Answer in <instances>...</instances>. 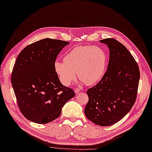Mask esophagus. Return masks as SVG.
<instances>
[{
    "label": "esophagus",
    "instance_id": "1",
    "mask_svg": "<svg viewBox=\"0 0 152 152\" xmlns=\"http://www.w3.org/2000/svg\"><path fill=\"white\" fill-rule=\"evenodd\" d=\"M75 92L76 94H78L80 92V89L79 88H76L75 89Z\"/></svg>",
    "mask_w": 152,
    "mask_h": 152
}]
</instances>
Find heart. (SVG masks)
I'll list each match as a JSON object with an SVG mask.
<instances>
[{
	"instance_id": "1",
	"label": "heart",
	"mask_w": 152,
	"mask_h": 152,
	"mask_svg": "<svg viewBox=\"0 0 152 152\" xmlns=\"http://www.w3.org/2000/svg\"><path fill=\"white\" fill-rule=\"evenodd\" d=\"M107 62L104 50L98 47L81 46L71 49L64 58V61H56L54 68L61 82L69 85L78 77L87 85H93L103 76Z\"/></svg>"
}]
</instances>
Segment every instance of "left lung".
Here are the masks:
<instances>
[{
  "mask_svg": "<svg viewBox=\"0 0 152 152\" xmlns=\"http://www.w3.org/2000/svg\"><path fill=\"white\" fill-rule=\"evenodd\" d=\"M110 49L107 71L96 85L86 91L85 113L95 124L107 126L119 121L135 102L140 80L137 61L126 48L113 38L99 41Z\"/></svg>",
  "mask_w": 152,
  "mask_h": 152,
  "instance_id": "8db88e82",
  "label": "left lung"
}]
</instances>
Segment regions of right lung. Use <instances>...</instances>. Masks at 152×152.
I'll return each mask as SVG.
<instances>
[{
	"mask_svg": "<svg viewBox=\"0 0 152 152\" xmlns=\"http://www.w3.org/2000/svg\"><path fill=\"white\" fill-rule=\"evenodd\" d=\"M69 42L46 38L28 45L18 55L11 75L18 107L27 120L45 124L58 118L62 108L75 96L61 84L54 64Z\"/></svg>",
	"mask_w": 152,
	"mask_h": 152,
	"instance_id": "right-lung-1",
	"label": "right lung"
}]
</instances>
